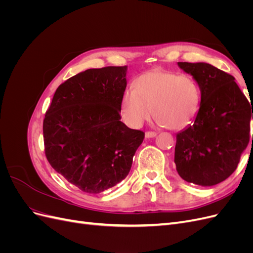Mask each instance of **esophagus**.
Returning a JSON list of instances; mask_svg holds the SVG:
<instances>
[{
	"label": "esophagus",
	"mask_w": 253,
	"mask_h": 253,
	"mask_svg": "<svg viewBox=\"0 0 253 253\" xmlns=\"http://www.w3.org/2000/svg\"><path fill=\"white\" fill-rule=\"evenodd\" d=\"M157 136L156 132H147L145 133V138H154Z\"/></svg>",
	"instance_id": "1"
}]
</instances>
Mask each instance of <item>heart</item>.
I'll return each instance as SVG.
<instances>
[{"instance_id": "b5f03b06", "label": "heart", "mask_w": 253, "mask_h": 253, "mask_svg": "<svg viewBox=\"0 0 253 253\" xmlns=\"http://www.w3.org/2000/svg\"><path fill=\"white\" fill-rule=\"evenodd\" d=\"M121 96L120 113L132 127H140L153 115L157 124L170 129L190 126L201 110L200 85L189 75L160 70L143 73Z\"/></svg>"}]
</instances>
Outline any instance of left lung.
I'll return each mask as SVG.
<instances>
[{
    "instance_id": "obj_1",
    "label": "left lung",
    "mask_w": 253,
    "mask_h": 253,
    "mask_svg": "<svg viewBox=\"0 0 253 253\" xmlns=\"http://www.w3.org/2000/svg\"><path fill=\"white\" fill-rule=\"evenodd\" d=\"M177 64L200 85L202 104L193 124L176 135V170L183 180L211 187L237 168L249 142L253 106L233 76L205 62Z\"/></svg>"
}]
</instances>
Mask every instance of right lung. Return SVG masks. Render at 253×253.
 I'll return each instance as SVG.
<instances>
[{
	"label": "right lung",
	"mask_w": 253,
	"mask_h": 253,
	"mask_svg": "<svg viewBox=\"0 0 253 253\" xmlns=\"http://www.w3.org/2000/svg\"><path fill=\"white\" fill-rule=\"evenodd\" d=\"M127 66L90 68L57 88L43 121L45 155L83 192L98 194L124 180L144 133L120 121Z\"/></svg>",
	"instance_id": "1"
}]
</instances>
